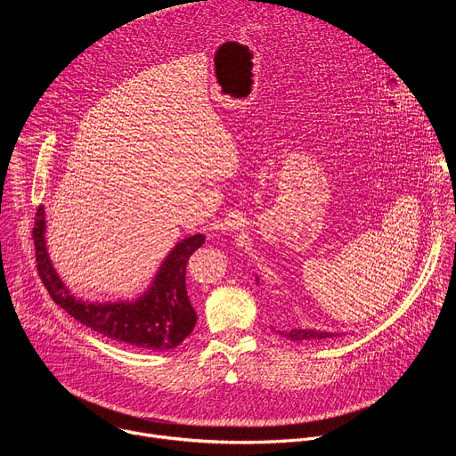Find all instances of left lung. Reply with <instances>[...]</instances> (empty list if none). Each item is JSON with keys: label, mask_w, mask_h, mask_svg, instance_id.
Returning a JSON list of instances; mask_svg holds the SVG:
<instances>
[{"label": "left lung", "mask_w": 456, "mask_h": 456, "mask_svg": "<svg viewBox=\"0 0 456 456\" xmlns=\"http://www.w3.org/2000/svg\"><path fill=\"white\" fill-rule=\"evenodd\" d=\"M287 339L296 341V343H306V341H319V339H329V338H338V334H329V332H319V330H306V329H294L285 334Z\"/></svg>", "instance_id": "left-lung-1"}]
</instances>
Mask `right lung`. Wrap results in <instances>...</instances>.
<instances>
[{
    "instance_id": "add662e5",
    "label": "right lung",
    "mask_w": 456,
    "mask_h": 456,
    "mask_svg": "<svg viewBox=\"0 0 456 456\" xmlns=\"http://www.w3.org/2000/svg\"><path fill=\"white\" fill-rule=\"evenodd\" d=\"M32 232L37 273L50 297L88 329L118 343L151 352L176 348L192 332L197 312L187 296L185 267L191 254L206 241L204 234H194L176 243L160 265L153 285L137 301L85 303L69 292L50 264L45 245L43 208L36 213Z\"/></svg>"
}]
</instances>
